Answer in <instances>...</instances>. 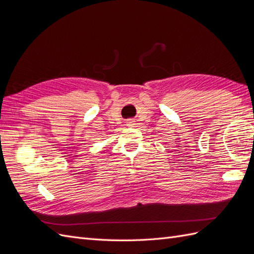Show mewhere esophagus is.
I'll use <instances>...</instances> for the list:
<instances>
[{
	"label": "esophagus",
	"mask_w": 254,
	"mask_h": 254,
	"mask_svg": "<svg viewBox=\"0 0 254 254\" xmlns=\"http://www.w3.org/2000/svg\"><path fill=\"white\" fill-rule=\"evenodd\" d=\"M134 125V121H132V120H129L128 122H127V126H130V127H131V126H133Z\"/></svg>",
	"instance_id": "1"
}]
</instances>
